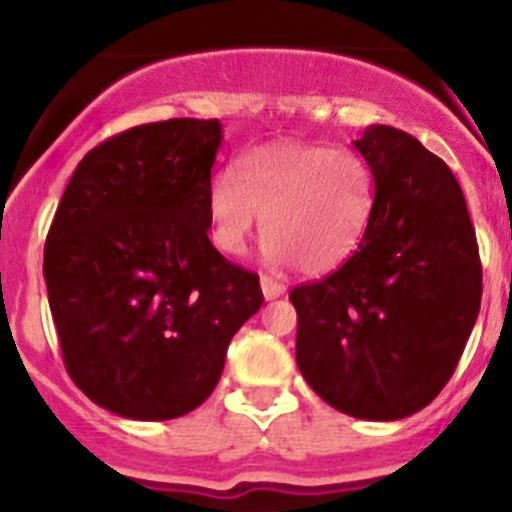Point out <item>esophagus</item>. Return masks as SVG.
<instances>
[{
  "label": "esophagus",
  "mask_w": 512,
  "mask_h": 512,
  "mask_svg": "<svg viewBox=\"0 0 512 512\" xmlns=\"http://www.w3.org/2000/svg\"><path fill=\"white\" fill-rule=\"evenodd\" d=\"M261 292H264V300H277L284 295V284L271 277H261Z\"/></svg>",
  "instance_id": "34e87169"
}]
</instances>
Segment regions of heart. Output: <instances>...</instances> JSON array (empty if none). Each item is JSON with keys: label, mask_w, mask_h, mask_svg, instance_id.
<instances>
[{"label": "heart", "mask_w": 512, "mask_h": 512, "mask_svg": "<svg viewBox=\"0 0 512 512\" xmlns=\"http://www.w3.org/2000/svg\"><path fill=\"white\" fill-rule=\"evenodd\" d=\"M372 166L351 148L266 143L235 158L207 197L210 238L225 256H243L264 220L266 259L307 277L346 264L372 223Z\"/></svg>", "instance_id": "heart-1"}]
</instances>
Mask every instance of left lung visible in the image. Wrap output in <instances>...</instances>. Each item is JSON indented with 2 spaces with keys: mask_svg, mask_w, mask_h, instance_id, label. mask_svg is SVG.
Masks as SVG:
<instances>
[{
  "mask_svg": "<svg viewBox=\"0 0 512 512\" xmlns=\"http://www.w3.org/2000/svg\"><path fill=\"white\" fill-rule=\"evenodd\" d=\"M354 148L377 205L330 277L289 292L297 366L330 408L361 420L423 410L454 374L482 300V266L456 176L413 135L369 125Z\"/></svg>",
  "mask_w": 512,
  "mask_h": 512,
  "instance_id": "8db88e82",
  "label": "left lung"
}]
</instances>
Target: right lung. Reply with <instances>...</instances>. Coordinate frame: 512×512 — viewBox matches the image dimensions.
<instances>
[{
	"label": "right lung",
	"instance_id": "add662e5",
	"mask_svg": "<svg viewBox=\"0 0 512 512\" xmlns=\"http://www.w3.org/2000/svg\"><path fill=\"white\" fill-rule=\"evenodd\" d=\"M220 120H166L81 158L43 253L63 364L99 408L171 420L212 395L264 302L259 277L207 238Z\"/></svg>",
	"mask_w": 512,
	"mask_h": 512
}]
</instances>
